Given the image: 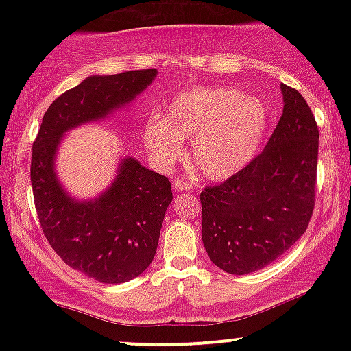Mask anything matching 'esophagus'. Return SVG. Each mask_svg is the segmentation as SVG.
<instances>
[{
    "instance_id": "esophagus-1",
    "label": "esophagus",
    "mask_w": 351,
    "mask_h": 351,
    "mask_svg": "<svg viewBox=\"0 0 351 351\" xmlns=\"http://www.w3.org/2000/svg\"><path fill=\"white\" fill-rule=\"evenodd\" d=\"M173 186H175L176 189H180V191H188V189H193L195 184H193L191 181H184V180L176 178L175 181H173Z\"/></svg>"
}]
</instances>
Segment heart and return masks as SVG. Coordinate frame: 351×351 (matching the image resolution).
I'll return each mask as SVG.
<instances>
[{
    "mask_svg": "<svg viewBox=\"0 0 351 351\" xmlns=\"http://www.w3.org/2000/svg\"><path fill=\"white\" fill-rule=\"evenodd\" d=\"M269 125L264 102L232 87H196L152 115L143 140L156 163L171 165L191 138V162L209 180H228L256 156Z\"/></svg>",
    "mask_w": 351,
    "mask_h": 351,
    "instance_id": "heart-1",
    "label": "heart"
}]
</instances>
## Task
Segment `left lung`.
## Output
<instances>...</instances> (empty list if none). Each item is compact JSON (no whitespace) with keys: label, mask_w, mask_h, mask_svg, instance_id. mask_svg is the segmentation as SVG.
Returning a JSON list of instances; mask_svg holds the SVG:
<instances>
[{"label":"left lung","mask_w":351,"mask_h":351,"mask_svg":"<svg viewBox=\"0 0 351 351\" xmlns=\"http://www.w3.org/2000/svg\"><path fill=\"white\" fill-rule=\"evenodd\" d=\"M280 88L284 114L264 150L199 196L204 249L228 274L244 276L274 263L307 231L313 215L318 127L300 92Z\"/></svg>","instance_id":"obj_1"}]
</instances>
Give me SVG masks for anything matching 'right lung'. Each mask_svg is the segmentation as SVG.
Listing matches in <instances>:
<instances>
[{"mask_svg":"<svg viewBox=\"0 0 351 351\" xmlns=\"http://www.w3.org/2000/svg\"><path fill=\"white\" fill-rule=\"evenodd\" d=\"M155 75L156 69H142L87 77L51 104L33 143L31 186L47 243L67 265L104 284L135 279L152 264L173 199L171 183L125 158L102 196L79 203L56 178V150L64 132L128 104Z\"/></svg>","mask_w":351,"mask_h":351,"instance_id":"right-lung-1","label":"right lung"}]
</instances>
